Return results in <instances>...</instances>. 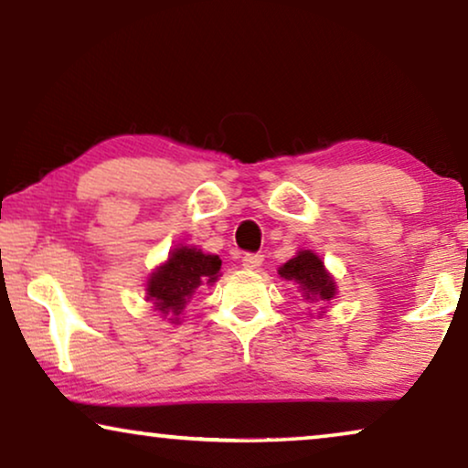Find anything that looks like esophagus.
Listing matches in <instances>:
<instances>
[{"label":"esophagus","instance_id":"obj_1","mask_svg":"<svg viewBox=\"0 0 468 468\" xmlns=\"http://www.w3.org/2000/svg\"><path fill=\"white\" fill-rule=\"evenodd\" d=\"M241 262H243V267H248V269H259L262 265V254L248 252L241 256Z\"/></svg>","mask_w":468,"mask_h":468}]
</instances>
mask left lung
<instances>
[{
    "label": "left lung",
    "instance_id": "8db88e82",
    "mask_svg": "<svg viewBox=\"0 0 468 468\" xmlns=\"http://www.w3.org/2000/svg\"><path fill=\"white\" fill-rule=\"evenodd\" d=\"M280 275L299 284L303 297L309 301H331L335 297V282L326 273L322 261L309 250H303L294 259L280 267Z\"/></svg>",
    "mask_w": 468,
    "mask_h": 468
}]
</instances>
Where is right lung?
Listing matches in <instances>:
<instances>
[{"mask_svg":"<svg viewBox=\"0 0 468 468\" xmlns=\"http://www.w3.org/2000/svg\"><path fill=\"white\" fill-rule=\"evenodd\" d=\"M222 261L197 248H176L165 265L156 269L148 282V299L165 315H177L201 284L218 278Z\"/></svg>","mask_w":468,"mask_h":468,"instance_id":"obj_1","label":"right lung"}]
</instances>
